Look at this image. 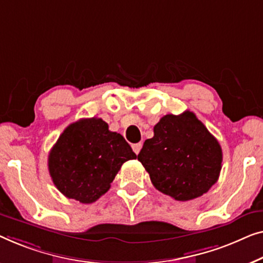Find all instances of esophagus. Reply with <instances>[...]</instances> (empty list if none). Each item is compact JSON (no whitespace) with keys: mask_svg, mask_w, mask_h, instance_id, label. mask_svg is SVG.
<instances>
[{"mask_svg":"<svg viewBox=\"0 0 263 263\" xmlns=\"http://www.w3.org/2000/svg\"><path fill=\"white\" fill-rule=\"evenodd\" d=\"M132 149L135 153L138 155L140 149H142V143H136V144H132Z\"/></svg>","mask_w":263,"mask_h":263,"instance_id":"obj_1","label":"esophagus"}]
</instances>
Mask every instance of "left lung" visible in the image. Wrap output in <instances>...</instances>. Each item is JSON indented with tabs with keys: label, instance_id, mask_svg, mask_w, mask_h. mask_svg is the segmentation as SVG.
Masks as SVG:
<instances>
[{
	"label": "left lung",
	"instance_id": "8db88e82",
	"mask_svg": "<svg viewBox=\"0 0 263 263\" xmlns=\"http://www.w3.org/2000/svg\"><path fill=\"white\" fill-rule=\"evenodd\" d=\"M138 161L156 190L179 201L201 197L217 182L223 154L193 112L167 114L154 127Z\"/></svg>",
	"mask_w": 263,
	"mask_h": 263
}]
</instances>
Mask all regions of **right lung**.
<instances>
[{
	"mask_svg": "<svg viewBox=\"0 0 263 263\" xmlns=\"http://www.w3.org/2000/svg\"><path fill=\"white\" fill-rule=\"evenodd\" d=\"M137 155L120 133L100 118L80 119L65 128L49 155L54 186L66 198L91 204L110 188L121 165Z\"/></svg>",
	"mask_w": 263,
	"mask_h": 263,
	"instance_id": "add662e5",
	"label": "right lung"
}]
</instances>
